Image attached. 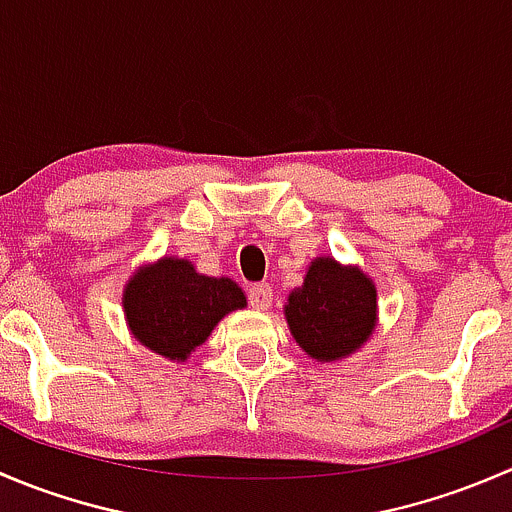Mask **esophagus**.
<instances>
[{"mask_svg": "<svg viewBox=\"0 0 512 512\" xmlns=\"http://www.w3.org/2000/svg\"><path fill=\"white\" fill-rule=\"evenodd\" d=\"M272 297H275V292H272V287L267 285V282H260V285L250 287V304L255 309H260V312H265V309L272 307Z\"/></svg>", "mask_w": 512, "mask_h": 512, "instance_id": "esophagus-1", "label": "esophagus"}]
</instances>
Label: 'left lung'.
Here are the masks:
<instances>
[{
    "mask_svg": "<svg viewBox=\"0 0 512 512\" xmlns=\"http://www.w3.org/2000/svg\"><path fill=\"white\" fill-rule=\"evenodd\" d=\"M285 317L302 352L317 361H339L374 332L376 287L359 267L317 257L302 287L289 294Z\"/></svg>",
    "mask_w": 512,
    "mask_h": 512,
    "instance_id": "obj_1",
    "label": "left lung"
}]
</instances>
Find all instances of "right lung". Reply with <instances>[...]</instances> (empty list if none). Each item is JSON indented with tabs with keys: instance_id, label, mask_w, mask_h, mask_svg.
<instances>
[{
	"instance_id": "add662e5",
	"label": "right lung",
	"mask_w": 512,
	"mask_h": 512,
	"mask_svg": "<svg viewBox=\"0 0 512 512\" xmlns=\"http://www.w3.org/2000/svg\"><path fill=\"white\" fill-rule=\"evenodd\" d=\"M247 307L227 277L200 275L188 260L163 257L133 272L123 289V314L133 337L170 361H185L225 314Z\"/></svg>"
}]
</instances>
